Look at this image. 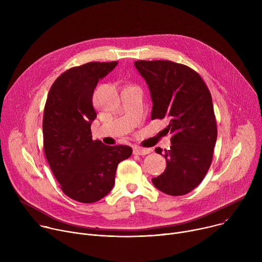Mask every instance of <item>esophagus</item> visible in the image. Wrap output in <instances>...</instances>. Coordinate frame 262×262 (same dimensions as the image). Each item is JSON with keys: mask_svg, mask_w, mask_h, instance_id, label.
<instances>
[{"mask_svg": "<svg viewBox=\"0 0 262 262\" xmlns=\"http://www.w3.org/2000/svg\"><path fill=\"white\" fill-rule=\"evenodd\" d=\"M133 152H134L135 156H145V155H148V154H149V149L140 148V147H135Z\"/></svg>", "mask_w": 262, "mask_h": 262, "instance_id": "1", "label": "esophagus"}]
</instances>
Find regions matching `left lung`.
<instances>
[{"mask_svg":"<svg viewBox=\"0 0 262 262\" xmlns=\"http://www.w3.org/2000/svg\"><path fill=\"white\" fill-rule=\"evenodd\" d=\"M152 99L151 119L170 120L171 147L164 152L166 170L152 178L161 192L181 196L205 177L212 161L217 129L211 94L199 73L167 60L135 62ZM162 155V149L157 148Z\"/></svg>","mask_w":262,"mask_h":262,"instance_id":"8db88e82","label":"left lung"}]
</instances>
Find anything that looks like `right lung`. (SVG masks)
Here are the masks:
<instances>
[{
	"label": "right lung",
	"mask_w": 262,
	"mask_h": 262,
	"mask_svg": "<svg viewBox=\"0 0 262 262\" xmlns=\"http://www.w3.org/2000/svg\"><path fill=\"white\" fill-rule=\"evenodd\" d=\"M117 63L72 67L54 82L48 94L42 121L46 158L63 193L82 203H94L107 195L118 164L133 154L127 145L107 146L91 135L96 117L94 89Z\"/></svg>",
	"instance_id": "add662e5"
}]
</instances>
